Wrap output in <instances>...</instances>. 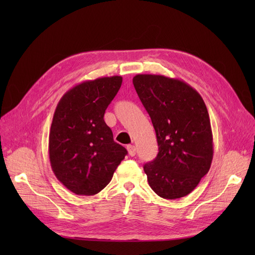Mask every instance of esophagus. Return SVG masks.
Listing matches in <instances>:
<instances>
[{
  "instance_id": "obj_1",
  "label": "esophagus",
  "mask_w": 255,
  "mask_h": 255,
  "mask_svg": "<svg viewBox=\"0 0 255 255\" xmlns=\"http://www.w3.org/2000/svg\"><path fill=\"white\" fill-rule=\"evenodd\" d=\"M127 150H128V154H129L130 156H134L135 154H136V146L133 145V144L127 145Z\"/></svg>"
}]
</instances>
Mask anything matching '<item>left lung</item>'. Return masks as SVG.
<instances>
[{
	"label": "left lung",
	"instance_id": "obj_1",
	"mask_svg": "<svg viewBox=\"0 0 255 255\" xmlns=\"http://www.w3.org/2000/svg\"><path fill=\"white\" fill-rule=\"evenodd\" d=\"M133 84L156 133L158 154L143 166L150 187L159 197L187 196L208 172L213 133L199 92L179 79L137 74Z\"/></svg>",
	"mask_w": 255,
	"mask_h": 255
}]
</instances>
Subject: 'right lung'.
<instances>
[{"instance_id":"add662e5","label":"right lung","mask_w":255,"mask_h":255,"mask_svg":"<svg viewBox=\"0 0 255 255\" xmlns=\"http://www.w3.org/2000/svg\"><path fill=\"white\" fill-rule=\"evenodd\" d=\"M122 76L85 81L61 97L49 135V157L57 180L73 194L94 196L112 179L127 155L104 121Z\"/></svg>"}]
</instances>
